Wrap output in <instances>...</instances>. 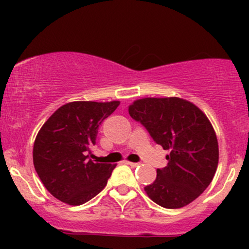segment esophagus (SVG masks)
Listing matches in <instances>:
<instances>
[{
  "label": "esophagus",
  "mask_w": 249,
  "mask_h": 249,
  "mask_svg": "<svg viewBox=\"0 0 249 249\" xmlns=\"http://www.w3.org/2000/svg\"><path fill=\"white\" fill-rule=\"evenodd\" d=\"M127 165H130L131 167L134 168V167H138L141 164H139V162H131V161H127Z\"/></svg>",
  "instance_id": "34e87169"
}]
</instances>
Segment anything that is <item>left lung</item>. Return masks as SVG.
I'll return each mask as SVG.
<instances>
[{
  "label": "left lung",
  "instance_id": "left-lung-1",
  "mask_svg": "<svg viewBox=\"0 0 249 249\" xmlns=\"http://www.w3.org/2000/svg\"><path fill=\"white\" fill-rule=\"evenodd\" d=\"M128 113L153 141L170 150L167 166L144 188L148 198L165 208L191 204L212 181L219 161L215 131L198 107L178 97L137 99Z\"/></svg>",
  "mask_w": 249,
  "mask_h": 249
}]
</instances>
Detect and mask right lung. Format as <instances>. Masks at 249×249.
<instances>
[{
  "instance_id": "right-lung-1",
  "label": "right lung",
  "mask_w": 249,
  "mask_h": 249,
  "mask_svg": "<svg viewBox=\"0 0 249 249\" xmlns=\"http://www.w3.org/2000/svg\"><path fill=\"white\" fill-rule=\"evenodd\" d=\"M121 102H71L49 117L34 142V166L45 188L68 205L84 204L107 186L116 165L96 162L88 152L98 127Z\"/></svg>"
}]
</instances>
